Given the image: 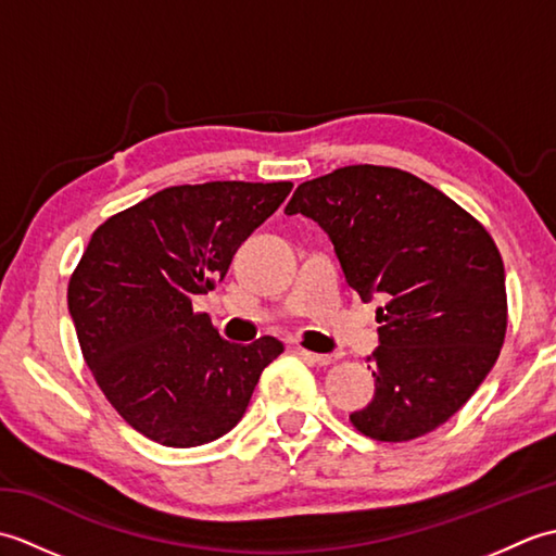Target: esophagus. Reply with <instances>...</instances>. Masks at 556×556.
Returning <instances> with one entry per match:
<instances>
[{
	"instance_id": "34e87169",
	"label": "esophagus",
	"mask_w": 556,
	"mask_h": 556,
	"mask_svg": "<svg viewBox=\"0 0 556 556\" xmlns=\"http://www.w3.org/2000/svg\"><path fill=\"white\" fill-rule=\"evenodd\" d=\"M299 351H301V356H305L317 365H329V363L337 361V356H332V353H313V351H305V349H299Z\"/></svg>"
}]
</instances>
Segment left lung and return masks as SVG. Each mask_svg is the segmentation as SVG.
<instances>
[{
    "label": "left lung",
    "instance_id": "left-lung-1",
    "mask_svg": "<svg viewBox=\"0 0 556 556\" xmlns=\"http://www.w3.org/2000/svg\"><path fill=\"white\" fill-rule=\"evenodd\" d=\"M285 212L320 224L349 287L365 303L384 301L368 356L375 396L351 413L353 428L380 442L440 428L504 344V263L492 236L434 186L375 164L301 184Z\"/></svg>",
    "mask_w": 556,
    "mask_h": 556
}]
</instances>
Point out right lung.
Segmentation results:
<instances>
[{
	"label": "right lung",
	"instance_id": "obj_1",
	"mask_svg": "<svg viewBox=\"0 0 556 556\" xmlns=\"http://www.w3.org/2000/svg\"><path fill=\"white\" fill-rule=\"evenodd\" d=\"M289 181L172 186L110 217L68 281L88 368L116 413L164 446L227 434L285 344H231L193 313L233 253L291 193Z\"/></svg>",
	"mask_w": 556,
	"mask_h": 556
}]
</instances>
